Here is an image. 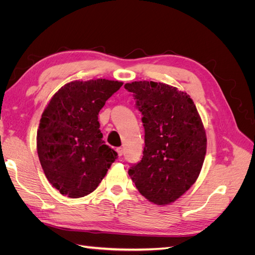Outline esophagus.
<instances>
[{"mask_svg": "<svg viewBox=\"0 0 255 255\" xmlns=\"http://www.w3.org/2000/svg\"><path fill=\"white\" fill-rule=\"evenodd\" d=\"M116 151H117L119 156H122V155H123V149H122V148H117V150H116Z\"/></svg>", "mask_w": 255, "mask_h": 255, "instance_id": "34e87169", "label": "esophagus"}]
</instances>
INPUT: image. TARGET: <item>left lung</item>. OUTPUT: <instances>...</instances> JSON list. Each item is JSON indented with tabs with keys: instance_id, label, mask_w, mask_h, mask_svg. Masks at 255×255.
Returning <instances> with one entry per match:
<instances>
[{
	"instance_id": "left-lung-1",
	"label": "left lung",
	"mask_w": 255,
	"mask_h": 255,
	"mask_svg": "<svg viewBox=\"0 0 255 255\" xmlns=\"http://www.w3.org/2000/svg\"><path fill=\"white\" fill-rule=\"evenodd\" d=\"M142 115L144 148L128 175L150 202L167 205L197 181L206 154V133L190 97L164 83H127Z\"/></svg>"
}]
</instances>
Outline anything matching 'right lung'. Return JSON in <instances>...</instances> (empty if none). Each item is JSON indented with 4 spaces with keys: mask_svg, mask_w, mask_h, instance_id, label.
Returning <instances> with one entry per match:
<instances>
[{
    "mask_svg": "<svg viewBox=\"0 0 255 255\" xmlns=\"http://www.w3.org/2000/svg\"><path fill=\"white\" fill-rule=\"evenodd\" d=\"M123 83L106 79L64 85L45 107L37 130V153L48 181L61 195L82 198L101 183L117 158L105 144L99 112Z\"/></svg>",
    "mask_w": 255,
    "mask_h": 255,
    "instance_id": "add662e5",
    "label": "right lung"
}]
</instances>
